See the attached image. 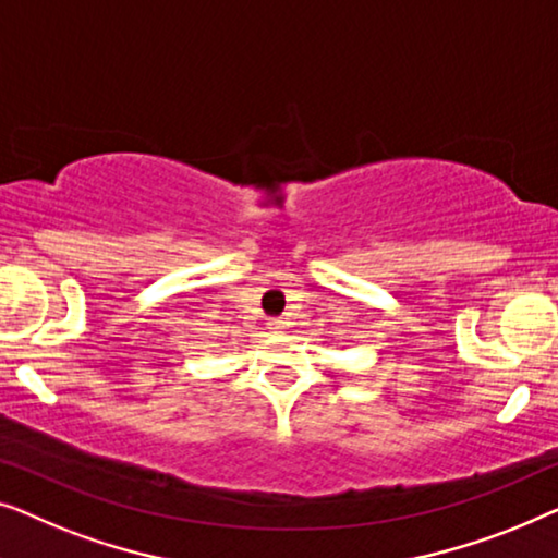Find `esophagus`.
<instances>
[{
	"mask_svg": "<svg viewBox=\"0 0 558 558\" xmlns=\"http://www.w3.org/2000/svg\"><path fill=\"white\" fill-rule=\"evenodd\" d=\"M286 320H282V318H270L268 320V328H270V331H276V333H282V331H286Z\"/></svg>",
	"mask_w": 558,
	"mask_h": 558,
	"instance_id": "1",
	"label": "esophagus"
}]
</instances>
